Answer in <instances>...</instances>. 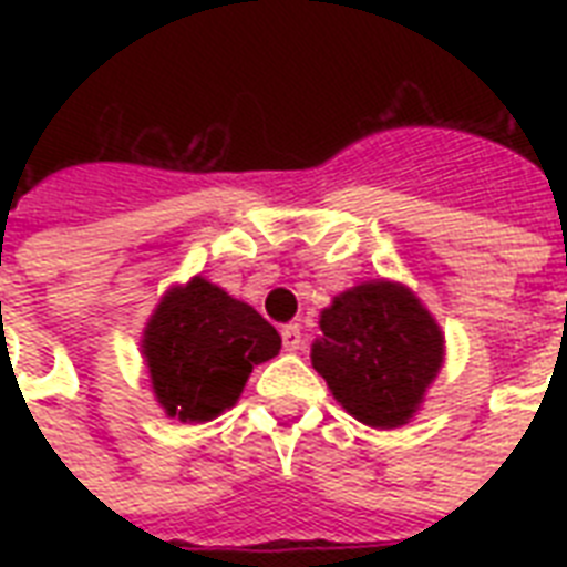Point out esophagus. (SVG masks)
I'll use <instances>...</instances> for the list:
<instances>
[{
	"instance_id": "obj_1",
	"label": "esophagus",
	"mask_w": 567,
	"mask_h": 567,
	"mask_svg": "<svg viewBox=\"0 0 567 567\" xmlns=\"http://www.w3.org/2000/svg\"><path fill=\"white\" fill-rule=\"evenodd\" d=\"M282 344L288 353H297L302 347V329L297 327V323H288V327H282Z\"/></svg>"
}]
</instances>
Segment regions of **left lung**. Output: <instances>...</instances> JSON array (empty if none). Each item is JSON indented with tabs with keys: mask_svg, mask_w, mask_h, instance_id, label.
<instances>
[{
	"mask_svg": "<svg viewBox=\"0 0 567 567\" xmlns=\"http://www.w3.org/2000/svg\"><path fill=\"white\" fill-rule=\"evenodd\" d=\"M311 364L355 421L394 430L409 423L444 362L439 323L409 288L364 282L320 315Z\"/></svg>",
	"mask_w": 567,
	"mask_h": 567,
	"instance_id": "1",
	"label": "left lung"
}]
</instances>
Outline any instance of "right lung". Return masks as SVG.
<instances>
[{
  "label": "right lung",
  "mask_w": 567,
  "mask_h": 567,
  "mask_svg": "<svg viewBox=\"0 0 567 567\" xmlns=\"http://www.w3.org/2000/svg\"><path fill=\"white\" fill-rule=\"evenodd\" d=\"M279 347V332L252 306L203 276L173 288L144 332L155 396L182 423L212 421L235 405L252 368Z\"/></svg>",
  "instance_id": "obj_1"
}]
</instances>
